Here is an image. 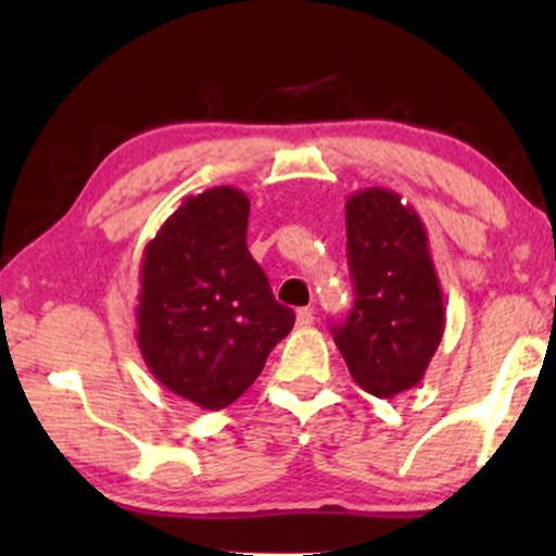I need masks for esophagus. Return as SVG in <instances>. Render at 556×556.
I'll use <instances>...</instances> for the list:
<instances>
[{"label": "esophagus", "mask_w": 556, "mask_h": 556, "mask_svg": "<svg viewBox=\"0 0 556 556\" xmlns=\"http://www.w3.org/2000/svg\"><path fill=\"white\" fill-rule=\"evenodd\" d=\"M296 324L301 326V328H306V326H312L314 324V308H299L296 312Z\"/></svg>", "instance_id": "34e87169"}]
</instances>
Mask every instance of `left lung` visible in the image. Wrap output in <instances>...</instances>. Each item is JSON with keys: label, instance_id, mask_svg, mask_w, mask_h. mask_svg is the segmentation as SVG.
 Wrapping results in <instances>:
<instances>
[{"label": "left lung", "instance_id": "1", "mask_svg": "<svg viewBox=\"0 0 556 556\" xmlns=\"http://www.w3.org/2000/svg\"><path fill=\"white\" fill-rule=\"evenodd\" d=\"M348 267L355 301L333 341L353 380L390 400L417 384L444 336V296L427 230L390 188H363L345 203Z\"/></svg>", "mask_w": 556, "mask_h": 556}]
</instances>
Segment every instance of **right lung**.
<instances>
[{"label": "right lung", "mask_w": 556, "mask_h": 556, "mask_svg": "<svg viewBox=\"0 0 556 556\" xmlns=\"http://www.w3.org/2000/svg\"><path fill=\"white\" fill-rule=\"evenodd\" d=\"M250 201L218 186L188 195L144 248L137 343L166 390L223 409L257 380L291 326L248 250Z\"/></svg>", "instance_id": "add662e5"}]
</instances>
